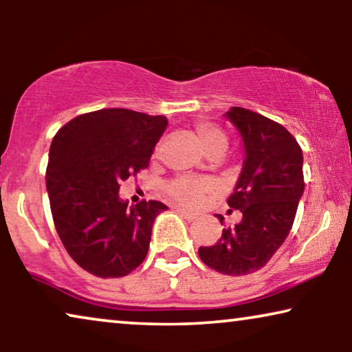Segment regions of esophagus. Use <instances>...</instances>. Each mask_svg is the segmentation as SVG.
<instances>
[{
	"instance_id": "34e87169",
	"label": "esophagus",
	"mask_w": 352,
	"mask_h": 352,
	"mask_svg": "<svg viewBox=\"0 0 352 352\" xmlns=\"http://www.w3.org/2000/svg\"><path fill=\"white\" fill-rule=\"evenodd\" d=\"M176 210H177V213H179L186 221H189V223H192V221L197 219V216L194 213H190V211H187L184 208H176Z\"/></svg>"
}]
</instances>
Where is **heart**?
<instances>
[{
  "label": "heart",
  "mask_w": 352,
  "mask_h": 352,
  "mask_svg": "<svg viewBox=\"0 0 352 352\" xmlns=\"http://www.w3.org/2000/svg\"><path fill=\"white\" fill-rule=\"evenodd\" d=\"M195 133L201 144V147L205 148V152H208L210 148H213L216 146H221V144H224V146L228 144L224 134L221 133L218 128L211 126L208 123H197ZM213 189H214L213 181L195 179V177H190V176L176 177L175 181H171L170 184L166 186L168 195H170L173 200H176L177 204L189 206V208H194V206L199 205L206 192Z\"/></svg>",
  "instance_id": "heart-1"
}]
</instances>
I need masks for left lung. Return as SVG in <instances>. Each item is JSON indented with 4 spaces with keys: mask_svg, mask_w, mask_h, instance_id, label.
<instances>
[{
    "mask_svg": "<svg viewBox=\"0 0 352 352\" xmlns=\"http://www.w3.org/2000/svg\"><path fill=\"white\" fill-rule=\"evenodd\" d=\"M224 117L243 147L242 171L228 200L230 208L240 210L242 221L223 229L214 245L200 247L199 256L226 276H245L266 266L290 234L305 192L302 152L282 124L263 115L230 107Z\"/></svg>",
    "mask_w": 352,
    "mask_h": 352,
    "instance_id": "1",
    "label": "left lung"
}]
</instances>
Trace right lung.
Segmentation results:
<instances>
[{
	"label": "right lung",
	"instance_id": "right-lung-1",
	"mask_svg": "<svg viewBox=\"0 0 352 352\" xmlns=\"http://www.w3.org/2000/svg\"><path fill=\"white\" fill-rule=\"evenodd\" d=\"M166 117L128 109L80 115L52 139L46 189L57 234L70 258L93 276H128L146 259L160 201L128 206L120 182L148 166Z\"/></svg>",
	"mask_w": 352,
	"mask_h": 352
}]
</instances>
